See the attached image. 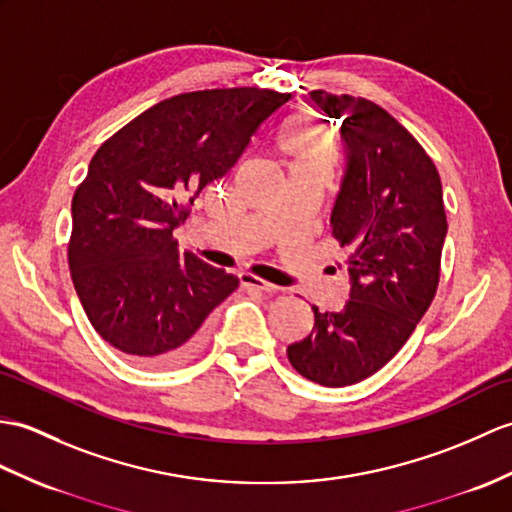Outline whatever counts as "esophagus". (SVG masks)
<instances>
[{"label": "esophagus", "instance_id": "esophagus-1", "mask_svg": "<svg viewBox=\"0 0 512 512\" xmlns=\"http://www.w3.org/2000/svg\"><path fill=\"white\" fill-rule=\"evenodd\" d=\"M240 281H242L244 288H255V290H261V292H277V290H279V285L268 283V281H264V279H259V277L251 275V272H242Z\"/></svg>", "mask_w": 512, "mask_h": 512}]
</instances>
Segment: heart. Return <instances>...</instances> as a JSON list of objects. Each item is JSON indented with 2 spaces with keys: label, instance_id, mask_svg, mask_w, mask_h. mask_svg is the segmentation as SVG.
I'll return each mask as SVG.
<instances>
[{
  "label": "heart",
  "instance_id": "obj_1",
  "mask_svg": "<svg viewBox=\"0 0 512 512\" xmlns=\"http://www.w3.org/2000/svg\"><path fill=\"white\" fill-rule=\"evenodd\" d=\"M281 144L285 150L292 154H299V157H307V154L316 152L314 133L310 128H305L301 124H290L288 128H285L281 135Z\"/></svg>",
  "mask_w": 512,
  "mask_h": 512
}]
</instances>
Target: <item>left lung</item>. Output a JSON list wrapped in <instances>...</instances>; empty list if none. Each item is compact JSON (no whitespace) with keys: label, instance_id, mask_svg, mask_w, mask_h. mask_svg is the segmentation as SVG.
Returning <instances> with one entry per match:
<instances>
[{"label":"left lung","instance_id":"8db88e82","mask_svg":"<svg viewBox=\"0 0 512 512\" xmlns=\"http://www.w3.org/2000/svg\"><path fill=\"white\" fill-rule=\"evenodd\" d=\"M307 102L338 128L344 154L331 231L349 246V301L314 310L312 334L288 347L303 377L329 388L377 373L430 307L447 235L443 185L406 128L371 100L310 91Z\"/></svg>","mask_w":512,"mask_h":512}]
</instances>
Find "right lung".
<instances>
[{
  "label": "right lung",
  "mask_w": 512,
  "mask_h": 512,
  "mask_svg": "<svg viewBox=\"0 0 512 512\" xmlns=\"http://www.w3.org/2000/svg\"><path fill=\"white\" fill-rule=\"evenodd\" d=\"M290 100L257 87L174 95L93 154L71 200L69 270L93 329L141 366L187 360L240 279L178 251L198 194L227 174Z\"/></svg>",
  "instance_id": "add662e5"
}]
</instances>
